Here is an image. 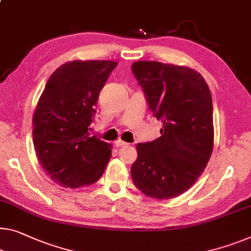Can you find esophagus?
I'll use <instances>...</instances> for the list:
<instances>
[{
	"label": "esophagus",
	"mask_w": 251,
	"mask_h": 251,
	"mask_svg": "<svg viewBox=\"0 0 251 251\" xmlns=\"http://www.w3.org/2000/svg\"><path fill=\"white\" fill-rule=\"evenodd\" d=\"M129 144H126V142L122 141V140H117L115 141V147H125V146H128Z\"/></svg>",
	"instance_id": "esophagus-1"
}]
</instances>
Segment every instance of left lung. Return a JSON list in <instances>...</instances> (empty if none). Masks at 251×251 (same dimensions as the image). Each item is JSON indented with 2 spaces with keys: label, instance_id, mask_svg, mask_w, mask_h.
<instances>
[{
  "label": "left lung",
  "instance_id": "8db88e82",
  "mask_svg": "<svg viewBox=\"0 0 251 251\" xmlns=\"http://www.w3.org/2000/svg\"><path fill=\"white\" fill-rule=\"evenodd\" d=\"M131 69L149 110L163 123L159 138L137 145L131 177L147 196L173 199L187 191L209 163L214 137L210 88L188 67L136 61Z\"/></svg>",
  "mask_w": 251,
  "mask_h": 251
}]
</instances>
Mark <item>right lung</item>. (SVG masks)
<instances>
[{
	"mask_svg": "<svg viewBox=\"0 0 251 251\" xmlns=\"http://www.w3.org/2000/svg\"><path fill=\"white\" fill-rule=\"evenodd\" d=\"M117 61H71L49 77L33 114V146L42 169L60 186L101 178L111 145L90 136L96 104Z\"/></svg>",
	"mask_w": 251,
	"mask_h": 251,
	"instance_id": "right-lung-1",
	"label": "right lung"
}]
</instances>
